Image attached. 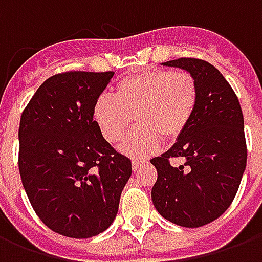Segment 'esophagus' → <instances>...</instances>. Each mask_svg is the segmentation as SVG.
Wrapping results in <instances>:
<instances>
[{
	"label": "esophagus",
	"mask_w": 262,
	"mask_h": 262,
	"mask_svg": "<svg viewBox=\"0 0 262 262\" xmlns=\"http://www.w3.org/2000/svg\"><path fill=\"white\" fill-rule=\"evenodd\" d=\"M147 164L148 161H146V160H143V161H140V160H133V161H132V168H133V171H139L143 165Z\"/></svg>",
	"instance_id": "34e87169"
}]
</instances>
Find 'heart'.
I'll return each mask as SVG.
<instances>
[{"instance_id": "obj_1", "label": "heart", "mask_w": 262, "mask_h": 262, "mask_svg": "<svg viewBox=\"0 0 262 262\" xmlns=\"http://www.w3.org/2000/svg\"><path fill=\"white\" fill-rule=\"evenodd\" d=\"M198 85L188 71L153 69L127 75L116 84L114 98L101 95L94 105V120L109 143L122 140L136 120V129L119 146L123 154L146 157L161 140H174L192 119Z\"/></svg>"}]
</instances>
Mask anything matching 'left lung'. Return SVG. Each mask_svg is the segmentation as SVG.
I'll return each instance as SVG.
<instances>
[{"label": "left lung", "mask_w": 262, "mask_h": 262, "mask_svg": "<svg viewBox=\"0 0 262 262\" xmlns=\"http://www.w3.org/2000/svg\"><path fill=\"white\" fill-rule=\"evenodd\" d=\"M161 64L193 75L198 103L174 146L150 160L157 170L151 199L171 223L201 227L225 213L240 187L247 164L243 112L230 84L208 61L182 57ZM176 157L186 163L172 167Z\"/></svg>", "instance_id": "1"}]
</instances>
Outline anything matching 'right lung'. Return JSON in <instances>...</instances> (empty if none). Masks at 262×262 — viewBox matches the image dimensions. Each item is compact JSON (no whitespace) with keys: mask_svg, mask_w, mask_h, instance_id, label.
<instances>
[{"mask_svg":"<svg viewBox=\"0 0 262 262\" xmlns=\"http://www.w3.org/2000/svg\"><path fill=\"white\" fill-rule=\"evenodd\" d=\"M112 71H69L37 88L19 123V172L49 229L88 238L112 225L132 163L105 139L94 105Z\"/></svg>","mask_w":262,"mask_h":262,"instance_id":"1","label":"right lung"}]
</instances>
